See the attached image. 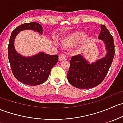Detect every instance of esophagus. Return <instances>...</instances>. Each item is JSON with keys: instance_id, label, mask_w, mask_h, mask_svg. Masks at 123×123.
I'll use <instances>...</instances> for the list:
<instances>
[{"instance_id": "obj_1", "label": "esophagus", "mask_w": 123, "mask_h": 123, "mask_svg": "<svg viewBox=\"0 0 123 123\" xmlns=\"http://www.w3.org/2000/svg\"><path fill=\"white\" fill-rule=\"evenodd\" d=\"M67 59L66 56L64 54H61L59 56V61H65Z\"/></svg>"}]
</instances>
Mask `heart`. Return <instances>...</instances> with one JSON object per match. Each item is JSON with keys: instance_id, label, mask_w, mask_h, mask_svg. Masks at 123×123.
<instances>
[{"instance_id": "1", "label": "heart", "mask_w": 123, "mask_h": 123, "mask_svg": "<svg viewBox=\"0 0 123 123\" xmlns=\"http://www.w3.org/2000/svg\"><path fill=\"white\" fill-rule=\"evenodd\" d=\"M87 34L82 31L74 32L65 38L63 40V45L65 47H73L77 45L81 41L84 40L87 37Z\"/></svg>"}]
</instances>
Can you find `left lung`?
<instances>
[{
  "instance_id": "8db88e82",
  "label": "left lung",
  "mask_w": 123,
  "mask_h": 123,
  "mask_svg": "<svg viewBox=\"0 0 123 123\" xmlns=\"http://www.w3.org/2000/svg\"><path fill=\"white\" fill-rule=\"evenodd\" d=\"M98 38L105 44L106 50L105 56L90 64L80 54L72 56L69 61L67 79L75 87L83 89L94 87L101 83L108 72L114 56V42L113 37L104 25H100Z\"/></svg>"
}]
</instances>
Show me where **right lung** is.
<instances>
[{"instance_id":"1","label":"right lung","mask_w":123,"mask_h":123,"mask_svg":"<svg viewBox=\"0 0 123 123\" xmlns=\"http://www.w3.org/2000/svg\"><path fill=\"white\" fill-rule=\"evenodd\" d=\"M25 30L43 34L42 26L36 22L23 24L17 27L10 37L8 48L9 61L12 73L18 81L30 86L39 85L48 80L52 68L58 62V56L42 52L29 57L18 54L15 48V39L19 32Z\"/></svg>"}]
</instances>
